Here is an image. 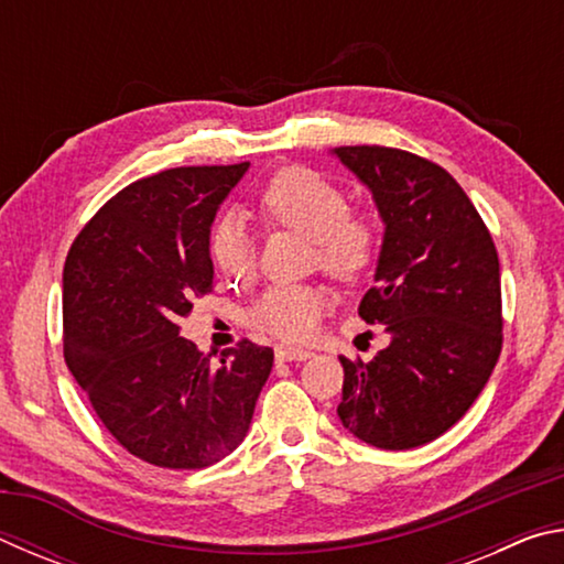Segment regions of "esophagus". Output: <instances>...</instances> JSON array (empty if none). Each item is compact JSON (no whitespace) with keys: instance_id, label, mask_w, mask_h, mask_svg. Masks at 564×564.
<instances>
[{"instance_id":"obj_1","label":"esophagus","mask_w":564,"mask_h":564,"mask_svg":"<svg viewBox=\"0 0 564 564\" xmlns=\"http://www.w3.org/2000/svg\"><path fill=\"white\" fill-rule=\"evenodd\" d=\"M311 356H313V352L305 350V348H291V346L275 348V360H305Z\"/></svg>"}]
</instances>
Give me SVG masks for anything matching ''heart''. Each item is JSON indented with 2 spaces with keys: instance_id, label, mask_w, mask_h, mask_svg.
Wrapping results in <instances>:
<instances>
[{
  "instance_id": "b5f03b06",
  "label": "heart",
  "mask_w": 564,
  "mask_h": 564,
  "mask_svg": "<svg viewBox=\"0 0 564 564\" xmlns=\"http://www.w3.org/2000/svg\"><path fill=\"white\" fill-rule=\"evenodd\" d=\"M256 208L269 226L308 236L313 269L333 281L356 283L378 261L380 236L373 218L352 212L343 186L308 166H289L273 174L261 188ZM208 256L224 279L236 283L251 279L256 241L241 216L218 218L208 234ZM326 303V291L318 285H271L248 308L246 323L263 336L303 343L316 330Z\"/></svg>"
}]
</instances>
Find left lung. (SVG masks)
Listing matches in <instances>:
<instances>
[{"instance_id": "left-lung-1", "label": "left lung", "mask_w": 564, "mask_h": 564, "mask_svg": "<svg viewBox=\"0 0 564 564\" xmlns=\"http://www.w3.org/2000/svg\"><path fill=\"white\" fill-rule=\"evenodd\" d=\"M386 224L376 285L358 305L388 346L340 356L338 417L358 441L410 451L441 437L488 383L502 350L500 261L488 226L443 166L390 147H338Z\"/></svg>"}]
</instances>
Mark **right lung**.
I'll use <instances>...</instances> for the list:
<instances>
[{
  "instance_id": "add662e5",
  "label": "right lung",
  "mask_w": 564,
  "mask_h": 564,
  "mask_svg": "<svg viewBox=\"0 0 564 564\" xmlns=\"http://www.w3.org/2000/svg\"><path fill=\"white\" fill-rule=\"evenodd\" d=\"M248 161L178 166L109 198L64 263V360L123 451L169 470H202L251 425L273 350L248 338L212 360L178 336L212 293L208 234Z\"/></svg>"
}]
</instances>
